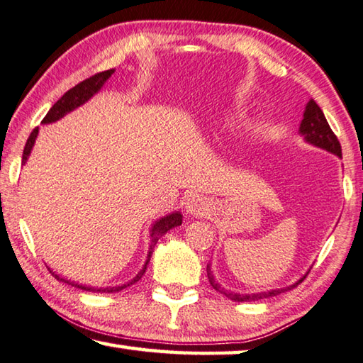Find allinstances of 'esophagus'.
Masks as SVG:
<instances>
[{
    "label": "esophagus",
    "instance_id": "obj_1",
    "mask_svg": "<svg viewBox=\"0 0 363 363\" xmlns=\"http://www.w3.org/2000/svg\"><path fill=\"white\" fill-rule=\"evenodd\" d=\"M186 211L192 216H204L209 211V204L206 199H203V196L192 195L190 199H187Z\"/></svg>",
    "mask_w": 363,
    "mask_h": 363
}]
</instances>
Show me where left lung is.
Wrapping results in <instances>:
<instances>
[{
  "mask_svg": "<svg viewBox=\"0 0 363 363\" xmlns=\"http://www.w3.org/2000/svg\"><path fill=\"white\" fill-rule=\"evenodd\" d=\"M300 135L305 136V140L309 144H314V146H318L320 149H325V150H328V152L341 157V144L338 141V138L332 131L330 125H328L324 113H322V109L318 106V103H315L314 100L308 101L305 113H303V121L300 123ZM206 272H208L209 284L213 286V289H216L217 292L225 295L227 298L235 300V301H252V300L268 298V296H274V295H278L281 292L289 291V289H292L295 286H298L300 282L306 278V276H303V278L298 282H296V284H294L291 287H286V289H278V291H269V292L252 294V295H240V294H233V292L225 291V289H222L219 286V282L214 279L213 273H211L209 265L206 267Z\"/></svg>",
  "mask_w": 363,
  "mask_h": 363,
  "instance_id": "obj_1",
  "label": "left lung"
}]
</instances>
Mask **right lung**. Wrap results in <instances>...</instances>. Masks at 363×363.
<instances>
[{"instance_id":"add662e5","label":"right lung","mask_w":363,"mask_h":363,"mask_svg":"<svg viewBox=\"0 0 363 363\" xmlns=\"http://www.w3.org/2000/svg\"><path fill=\"white\" fill-rule=\"evenodd\" d=\"M114 69H108V71H103V72H96L95 76H91L89 79H85V81L79 82L77 85H74V87L69 89L67 94H65L60 100H58L54 106L50 108V111L48 114H45V117L43 118L41 123H50V122H55L58 121V118H62L65 114H68L69 111L76 109L77 106H81V104H84L87 100H90L91 96H94L98 90H100L104 82L108 81V79L111 77V74H113ZM36 136H38V127L31 131V135L28 140H26V144H25V149H23V155H22V163H26V160H28V155L31 152L33 149V144H35L36 141ZM182 223V214L181 213H173V214H168L162 217L160 220H157L154 225H152V230H150V247H149V254H147V260H146V265L143 267V269L140 273H138L133 279H131L130 282H127V284L123 286H118V287H104V289H95V287H87V286H82V284H77V282H71L68 279L62 278V276L55 274L52 269L49 268V272L52 273V276H55V278L58 281L62 282H67V284L69 286H74L77 289H82V291H89V292H106V294H111V292H118L122 291V289L128 287L131 284H135V282L140 281L143 278L144 272H146L147 268V263L150 260V255H152L154 252V247L157 245V241H159L162 236L168 232V230L174 228L177 225H181Z\"/></svg>"}]
</instances>
